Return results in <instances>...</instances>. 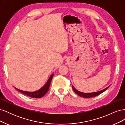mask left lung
I'll list each match as a JSON object with an SVG mask.
<instances>
[{"instance_id": "1", "label": "left lung", "mask_w": 125, "mask_h": 125, "mask_svg": "<svg viewBox=\"0 0 125 125\" xmlns=\"http://www.w3.org/2000/svg\"><path fill=\"white\" fill-rule=\"evenodd\" d=\"M108 86L107 88H106L105 89L102 90L101 91H98V92H92V93H83V92H81L75 89L74 86H73V89L75 92V93H76L77 94H78V95L80 96L81 97H85V98H89V97H94V96H96L98 95H99V94H101L102 93H103V92H104L108 88H109Z\"/></svg>"}]
</instances>
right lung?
<instances>
[{
  "label": "right lung",
  "instance_id": "1",
  "mask_svg": "<svg viewBox=\"0 0 125 125\" xmlns=\"http://www.w3.org/2000/svg\"><path fill=\"white\" fill-rule=\"evenodd\" d=\"M53 75H54V74H51L50 78L48 79V81L46 83V84H45L42 87V88H41L39 90L36 91H34V92L24 91L18 89L16 88H16L18 91H19L20 92L23 93L27 96H30L31 97H33V98H41L42 97H43L44 95H45L48 91L49 88H50V84H51L52 78V77H53Z\"/></svg>",
  "mask_w": 125,
  "mask_h": 125
}]
</instances>
